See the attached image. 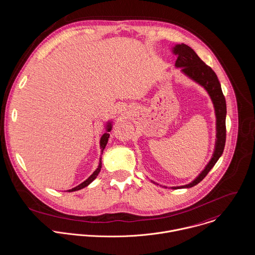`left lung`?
I'll use <instances>...</instances> for the list:
<instances>
[{"label":"left lung","instance_id":"8db88e82","mask_svg":"<svg viewBox=\"0 0 255 255\" xmlns=\"http://www.w3.org/2000/svg\"><path fill=\"white\" fill-rule=\"evenodd\" d=\"M173 52L178 55L175 61V67L181 68L180 72L200 85L204 90L208 93L211 101L213 102L215 115H216V141H215V149L212 154L211 159L206 164L203 170L198 174V176L192 180L190 183L181 185V186H172L171 189H181V188H190L198 184L203 180L204 177L208 174V172L213 168L215 163L218 161L220 156L223 154L226 143V115H227V105L226 100L222 92L221 84L218 80L216 73L206 65L203 61L198 57L195 51L189 47L188 45L181 43L177 44ZM153 183L159 185L158 183L151 180ZM162 186V185H159ZM167 188L166 186H162Z\"/></svg>","mask_w":255,"mask_h":255}]
</instances>
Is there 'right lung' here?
<instances>
[{
    "instance_id": "add662e5",
    "label": "right lung",
    "mask_w": 255,
    "mask_h": 255,
    "mask_svg": "<svg viewBox=\"0 0 255 255\" xmlns=\"http://www.w3.org/2000/svg\"><path fill=\"white\" fill-rule=\"evenodd\" d=\"M111 129H112V122H111V121H107V123H106V125H105V133L102 135V138H101V141H100V145H101V155H100V162H99V165H98L97 169H96V170L93 172V174H92L89 178H87L84 182H82L81 184H79L78 186H76V187H74V188H72V189L67 190L68 192H73V191L81 190V189L87 187L88 185H90V184L97 178V176L99 175V173H100V171H101V169H102V153H103V150L105 149V146H106V144H107V142H108V138H109V133H108V132H110Z\"/></svg>"
}]
</instances>
